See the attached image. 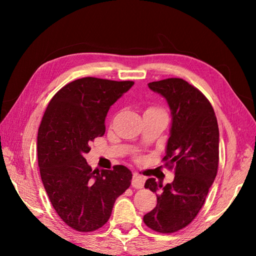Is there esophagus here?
<instances>
[{
  "instance_id": "obj_1",
  "label": "esophagus",
  "mask_w": 256,
  "mask_h": 256,
  "mask_svg": "<svg viewBox=\"0 0 256 256\" xmlns=\"http://www.w3.org/2000/svg\"><path fill=\"white\" fill-rule=\"evenodd\" d=\"M144 177H142L140 174H136L134 172L133 174V178H132V186L136 188H142L144 185Z\"/></svg>"
}]
</instances>
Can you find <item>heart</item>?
I'll list each match as a JSON object with an SVG mask.
<instances>
[{
	"mask_svg": "<svg viewBox=\"0 0 256 256\" xmlns=\"http://www.w3.org/2000/svg\"><path fill=\"white\" fill-rule=\"evenodd\" d=\"M149 110H154V108H149Z\"/></svg>",
	"mask_w": 256,
	"mask_h": 256,
	"instance_id": "heart-1",
	"label": "heart"
}]
</instances>
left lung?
Listing matches in <instances>:
<instances>
[{
	"mask_svg": "<svg viewBox=\"0 0 256 256\" xmlns=\"http://www.w3.org/2000/svg\"><path fill=\"white\" fill-rule=\"evenodd\" d=\"M148 86L166 99L172 110L162 162L174 168L175 177L164 186L146 180L144 188L157 193V206L144 222L154 232L170 234L192 222L204 204L218 172L219 128L210 102L188 81L170 78Z\"/></svg>",
	"mask_w": 256,
	"mask_h": 256,
	"instance_id": "left-lung-1",
	"label": "left lung"
}]
</instances>
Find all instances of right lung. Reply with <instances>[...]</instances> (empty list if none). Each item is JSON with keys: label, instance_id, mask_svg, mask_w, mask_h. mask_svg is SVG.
<instances>
[{"label": "right lung", "instance_id": "1", "mask_svg": "<svg viewBox=\"0 0 256 256\" xmlns=\"http://www.w3.org/2000/svg\"><path fill=\"white\" fill-rule=\"evenodd\" d=\"M133 84L92 76L74 80L54 94L42 116L37 136L42 180L60 218L74 230L102 227L116 198L131 185L125 166L92 170L84 154L90 142L105 134L110 107Z\"/></svg>", "mask_w": 256, "mask_h": 256}]
</instances>
